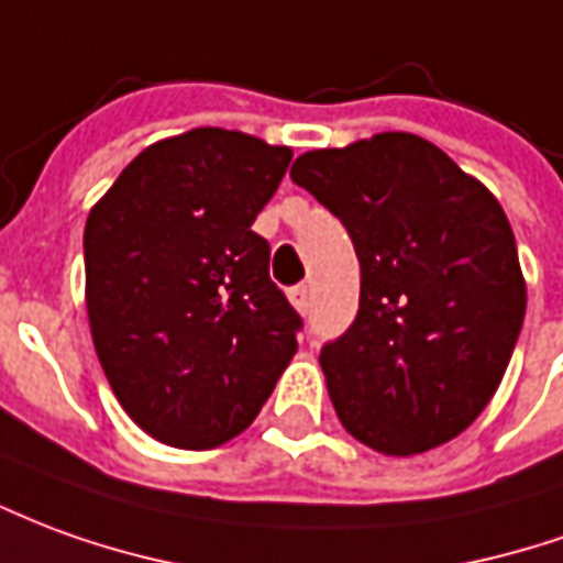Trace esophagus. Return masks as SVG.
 I'll list each match as a JSON object with an SVG mask.
<instances>
[{
  "label": "esophagus",
  "instance_id": "1",
  "mask_svg": "<svg viewBox=\"0 0 563 563\" xmlns=\"http://www.w3.org/2000/svg\"><path fill=\"white\" fill-rule=\"evenodd\" d=\"M289 301L295 305V310H301V313H305V310L310 308V289H308V286H305V283H301V286H292V289H289Z\"/></svg>",
  "mask_w": 563,
  "mask_h": 563
}]
</instances>
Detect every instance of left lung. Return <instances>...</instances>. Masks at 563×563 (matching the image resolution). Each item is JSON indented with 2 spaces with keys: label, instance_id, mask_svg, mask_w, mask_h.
I'll return each mask as SVG.
<instances>
[{
  "label": "left lung",
  "instance_id": "8db88e82",
  "mask_svg": "<svg viewBox=\"0 0 563 563\" xmlns=\"http://www.w3.org/2000/svg\"><path fill=\"white\" fill-rule=\"evenodd\" d=\"M289 176L360 258V313L320 350L338 420L387 457L445 445L497 393L528 308L500 200L402 131L305 152Z\"/></svg>",
  "mask_w": 563,
  "mask_h": 563
}]
</instances>
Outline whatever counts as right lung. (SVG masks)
I'll list each match as a JSON object with an SVG mask.
<instances>
[{
    "mask_svg": "<svg viewBox=\"0 0 563 563\" xmlns=\"http://www.w3.org/2000/svg\"><path fill=\"white\" fill-rule=\"evenodd\" d=\"M289 145L195 128L143 148L85 225L93 350L121 408L164 445L241 435L298 350L301 317L253 231Z\"/></svg>",
    "mask_w": 563,
    "mask_h": 563,
    "instance_id": "right-lung-1",
    "label": "right lung"
}]
</instances>
